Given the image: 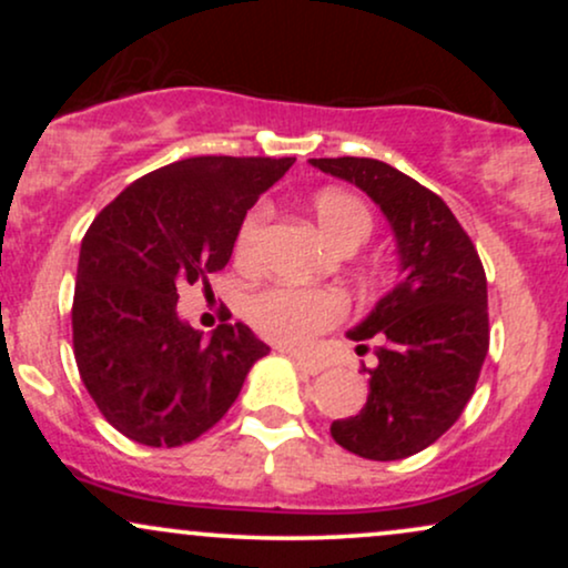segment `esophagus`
Wrapping results in <instances>:
<instances>
[{
    "instance_id": "34e87169",
    "label": "esophagus",
    "mask_w": 568,
    "mask_h": 568,
    "mask_svg": "<svg viewBox=\"0 0 568 568\" xmlns=\"http://www.w3.org/2000/svg\"><path fill=\"white\" fill-rule=\"evenodd\" d=\"M288 357L293 363H296L298 368L306 371V374H321V371L325 368L321 361H315V357H306V355H298V352H288Z\"/></svg>"
}]
</instances>
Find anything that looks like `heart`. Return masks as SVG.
Here are the masks:
<instances>
[{
  "label": "heart",
  "mask_w": 568,
  "mask_h": 568,
  "mask_svg": "<svg viewBox=\"0 0 568 568\" xmlns=\"http://www.w3.org/2000/svg\"><path fill=\"white\" fill-rule=\"evenodd\" d=\"M312 216L317 230L338 251H355L371 237L374 219L368 207L355 194L342 189H323L312 197ZM270 207L258 205L247 213L237 232L234 253L243 266H256L262 256V240ZM347 315V304L336 291L323 288H293V285H270L256 291L245 304V317L251 328L266 342L280 347H310L315 336L331 331Z\"/></svg>",
  "instance_id": "obj_1"
}]
</instances>
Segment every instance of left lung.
<instances>
[{"label":"left lung","instance_id":"1","mask_svg":"<svg viewBox=\"0 0 568 568\" xmlns=\"http://www.w3.org/2000/svg\"><path fill=\"white\" fill-rule=\"evenodd\" d=\"M312 165L361 186L393 224L400 280L349 331L376 366L361 414L336 419L342 448L374 462L425 452L454 425L475 393L488 352L486 272L452 207L419 181L371 158H321Z\"/></svg>","mask_w":568,"mask_h":568}]
</instances>
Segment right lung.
<instances>
[{
  "label": "right lung",
  "mask_w": 568,
  "mask_h": 568,
  "mask_svg": "<svg viewBox=\"0 0 568 568\" xmlns=\"http://www.w3.org/2000/svg\"><path fill=\"white\" fill-rule=\"evenodd\" d=\"M293 158H189L141 175L82 237L71 331L103 419L143 446L197 440L237 400L270 347L245 323L211 338L179 321L184 283L211 288L258 194Z\"/></svg>",
  "instance_id": "obj_1"
}]
</instances>
